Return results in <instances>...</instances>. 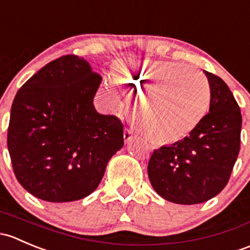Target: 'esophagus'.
<instances>
[{"label":"esophagus","instance_id":"obj_1","mask_svg":"<svg viewBox=\"0 0 250 250\" xmlns=\"http://www.w3.org/2000/svg\"><path fill=\"white\" fill-rule=\"evenodd\" d=\"M132 138H133L132 130H131V128H128V127H125V130H124V140H125V142L126 143L130 142V141L132 140Z\"/></svg>","mask_w":250,"mask_h":250}]
</instances>
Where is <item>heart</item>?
Wrapping results in <instances>:
<instances>
[{
    "instance_id": "obj_1",
    "label": "heart",
    "mask_w": 250,
    "mask_h": 250,
    "mask_svg": "<svg viewBox=\"0 0 250 250\" xmlns=\"http://www.w3.org/2000/svg\"><path fill=\"white\" fill-rule=\"evenodd\" d=\"M114 79L132 89H149L138 101L136 123L155 143H171L189 135L207 114L210 86L197 68L176 61H118Z\"/></svg>"
}]
</instances>
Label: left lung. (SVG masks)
I'll list each match as a JSON object with an SVG mask.
<instances>
[{
  "label": "left lung",
  "mask_w": 250,
  "mask_h": 250,
  "mask_svg": "<svg viewBox=\"0 0 250 250\" xmlns=\"http://www.w3.org/2000/svg\"><path fill=\"white\" fill-rule=\"evenodd\" d=\"M203 72L210 86L209 112L189 136L155 149L148 163L154 190L179 205L217 196L228 184L240 153V106L223 79Z\"/></svg>",
  "instance_id": "obj_1"
}]
</instances>
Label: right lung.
Listing matches in <instances>:
<instances>
[{
	"mask_svg": "<svg viewBox=\"0 0 250 250\" xmlns=\"http://www.w3.org/2000/svg\"><path fill=\"white\" fill-rule=\"evenodd\" d=\"M101 81L83 58L65 55L15 95L7 144L18 182L33 196L48 202L84 199L124 146L119 118L100 114L92 104Z\"/></svg>",
	"mask_w": 250,
	"mask_h": 250,
	"instance_id": "obj_1",
	"label": "right lung"
}]
</instances>
